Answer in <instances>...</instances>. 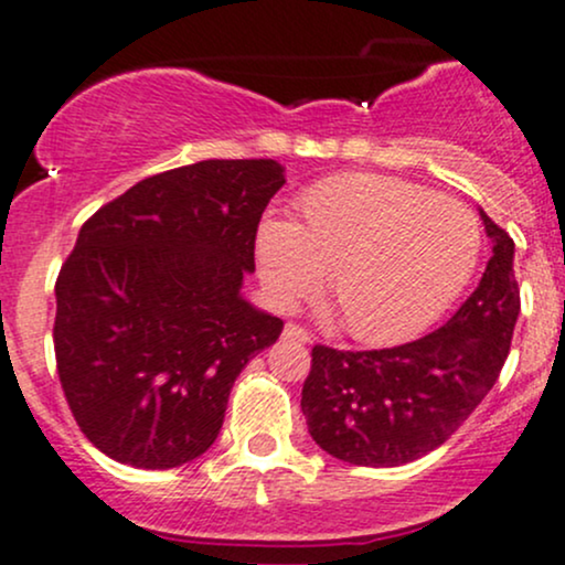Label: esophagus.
I'll list each match as a JSON object with an SVG mask.
<instances>
[{
	"label": "esophagus",
	"mask_w": 565,
	"mask_h": 565,
	"mask_svg": "<svg viewBox=\"0 0 565 565\" xmlns=\"http://www.w3.org/2000/svg\"><path fill=\"white\" fill-rule=\"evenodd\" d=\"M284 337H287V340H295V342H310V334L305 332V329L300 327V323H287V327H284Z\"/></svg>",
	"instance_id": "1"
}]
</instances>
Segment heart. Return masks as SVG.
<instances>
[{"instance_id":"heart-1","label":"heart","mask_w":565,"mask_h":565,"mask_svg":"<svg viewBox=\"0 0 565 565\" xmlns=\"http://www.w3.org/2000/svg\"><path fill=\"white\" fill-rule=\"evenodd\" d=\"M291 220L268 215L255 231V263L268 300L289 308L321 287L355 340L419 334L462 295L481 260L483 233L465 201L391 174L321 180Z\"/></svg>"}]
</instances>
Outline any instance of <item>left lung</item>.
<instances>
[{"instance_id": "obj_1", "label": "left lung", "mask_w": 565, "mask_h": 565, "mask_svg": "<svg viewBox=\"0 0 565 565\" xmlns=\"http://www.w3.org/2000/svg\"><path fill=\"white\" fill-rule=\"evenodd\" d=\"M491 238L476 291L436 332L382 350L313 348L302 385L308 433L332 457L364 468L414 462L451 438L494 387L521 313L515 244L486 215Z\"/></svg>"}]
</instances>
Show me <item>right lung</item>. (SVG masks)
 <instances>
[{
    "label": "right lung",
    "instance_id": "1",
    "mask_svg": "<svg viewBox=\"0 0 565 565\" xmlns=\"http://www.w3.org/2000/svg\"><path fill=\"white\" fill-rule=\"evenodd\" d=\"M274 159L153 174L82 225L55 281L57 377L76 425L121 465L170 470L215 444L233 382L284 321L242 295Z\"/></svg>",
    "mask_w": 565,
    "mask_h": 565
}]
</instances>
